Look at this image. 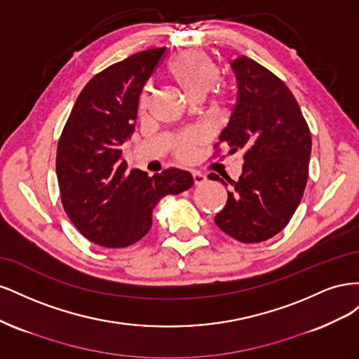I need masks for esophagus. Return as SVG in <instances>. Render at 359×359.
Wrapping results in <instances>:
<instances>
[{"label":"esophagus","instance_id":"1","mask_svg":"<svg viewBox=\"0 0 359 359\" xmlns=\"http://www.w3.org/2000/svg\"><path fill=\"white\" fill-rule=\"evenodd\" d=\"M206 181V177L201 172H193V182L194 186H202V184Z\"/></svg>","mask_w":359,"mask_h":359}]
</instances>
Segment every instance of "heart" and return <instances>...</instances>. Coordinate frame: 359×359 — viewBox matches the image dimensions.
Listing matches in <instances>:
<instances>
[{
  "instance_id": "heart-1",
  "label": "heart",
  "mask_w": 359,
  "mask_h": 359,
  "mask_svg": "<svg viewBox=\"0 0 359 359\" xmlns=\"http://www.w3.org/2000/svg\"><path fill=\"white\" fill-rule=\"evenodd\" d=\"M168 72L190 100H202L222 79L219 66L210 55L199 49H189L178 53L170 60ZM148 90L142 94V106L148 102ZM199 142L201 137L194 133L182 136L177 144V153L181 157H187Z\"/></svg>"
}]
</instances>
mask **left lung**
<instances>
[{
    "mask_svg": "<svg viewBox=\"0 0 359 359\" xmlns=\"http://www.w3.org/2000/svg\"><path fill=\"white\" fill-rule=\"evenodd\" d=\"M231 67L236 100L219 144L229 147L231 154L245 151L243 173L236 181L215 173L208 178L229 187L215 224L252 244L283 231L297 211L309 177L311 136L283 81L245 55L235 58Z\"/></svg>",
    "mask_w": 359,
    "mask_h": 359,
    "instance_id": "left-lung-1",
    "label": "left lung"
}]
</instances>
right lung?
Returning a JSON list of instances; mask_svg holds the SVG:
<instances>
[{"label": "right lung", "instance_id": "right-lung-1", "mask_svg": "<svg viewBox=\"0 0 359 359\" xmlns=\"http://www.w3.org/2000/svg\"><path fill=\"white\" fill-rule=\"evenodd\" d=\"M166 48L112 64L85 85L62 130L57 177L62 206L94 244L128 247L148 233L161 198L193 186L190 172L127 169L121 147L135 132L139 97Z\"/></svg>", "mask_w": 359, "mask_h": 359}]
</instances>
